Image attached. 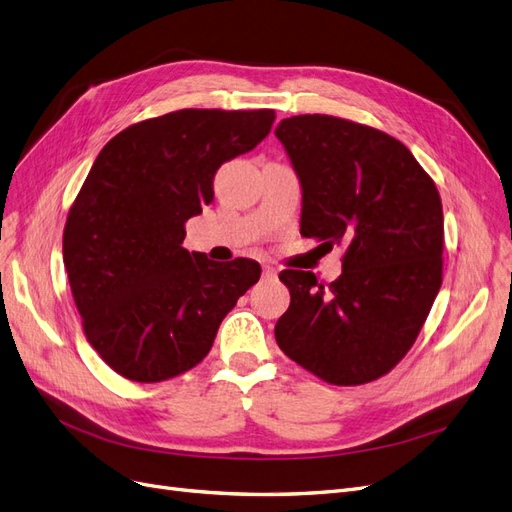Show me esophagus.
Instances as JSON below:
<instances>
[{
    "label": "esophagus",
    "mask_w": 512,
    "mask_h": 512,
    "mask_svg": "<svg viewBox=\"0 0 512 512\" xmlns=\"http://www.w3.org/2000/svg\"><path fill=\"white\" fill-rule=\"evenodd\" d=\"M263 278H276V270L270 266H263Z\"/></svg>",
    "instance_id": "obj_1"
}]
</instances>
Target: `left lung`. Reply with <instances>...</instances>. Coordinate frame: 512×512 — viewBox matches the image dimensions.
Instances as JSON below:
<instances>
[{"instance_id": "8db88e82", "label": "left lung", "mask_w": 512, "mask_h": 512, "mask_svg": "<svg viewBox=\"0 0 512 512\" xmlns=\"http://www.w3.org/2000/svg\"><path fill=\"white\" fill-rule=\"evenodd\" d=\"M276 137L301 185V236L342 244V274L282 270L289 310L274 335L335 386L367 384L413 346L443 280L437 185L394 137L333 116H293Z\"/></svg>"}]
</instances>
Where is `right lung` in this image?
Listing matches in <instances>:
<instances>
[{"instance_id":"right-lung-1","label":"right lung","mask_w":512,"mask_h":512,"mask_svg":"<svg viewBox=\"0 0 512 512\" xmlns=\"http://www.w3.org/2000/svg\"><path fill=\"white\" fill-rule=\"evenodd\" d=\"M272 109H179L118 132L94 160L63 232V261L90 346L126 380L196 367L259 263L183 249L213 202L217 168L257 147Z\"/></svg>"}]
</instances>
